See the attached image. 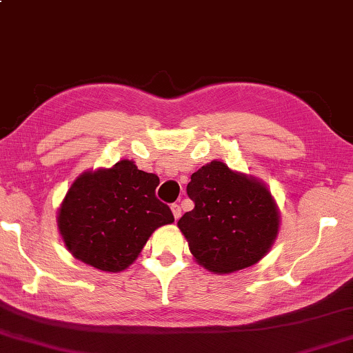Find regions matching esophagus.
Here are the masks:
<instances>
[{"label":"esophagus","mask_w":353,"mask_h":353,"mask_svg":"<svg viewBox=\"0 0 353 353\" xmlns=\"http://www.w3.org/2000/svg\"><path fill=\"white\" fill-rule=\"evenodd\" d=\"M170 209H172V214H173V217H175V220H178V219L181 217V208H180V205H172Z\"/></svg>","instance_id":"esophagus-1"}]
</instances>
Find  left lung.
Wrapping results in <instances>:
<instances>
[{"mask_svg": "<svg viewBox=\"0 0 353 353\" xmlns=\"http://www.w3.org/2000/svg\"><path fill=\"white\" fill-rule=\"evenodd\" d=\"M188 195L195 208L176 226L203 268L230 274L268 254L279 234L281 212L262 180L211 161L192 173Z\"/></svg>", "mask_w": 353, "mask_h": 353, "instance_id": "8db88e82", "label": "left lung"}]
</instances>
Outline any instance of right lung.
<instances>
[{
  "mask_svg": "<svg viewBox=\"0 0 353 353\" xmlns=\"http://www.w3.org/2000/svg\"><path fill=\"white\" fill-rule=\"evenodd\" d=\"M159 178L133 161L86 170L72 181L57 209V228L72 257L121 273L141 254L158 228L173 223L170 208L154 189Z\"/></svg>",
  "mask_w": 353,
  "mask_h": 353,
  "instance_id": "obj_1",
  "label": "right lung"
}]
</instances>
